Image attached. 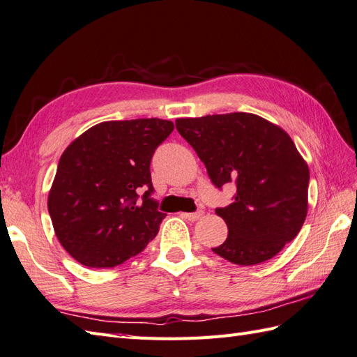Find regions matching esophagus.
I'll use <instances>...</instances> for the list:
<instances>
[{
    "instance_id": "34e87169",
    "label": "esophagus",
    "mask_w": 357,
    "mask_h": 357,
    "mask_svg": "<svg viewBox=\"0 0 357 357\" xmlns=\"http://www.w3.org/2000/svg\"><path fill=\"white\" fill-rule=\"evenodd\" d=\"M204 215V211H197V213H182V217L184 218H187V220H190V222H196V220H199L200 217Z\"/></svg>"
}]
</instances>
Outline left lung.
I'll use <instances>...</instances> for the list:
<instances>
[{
    "label": "left lung",
    "instance_id": "8db88e82",
    "mask_svg": "<svg viewBox=\"0 0 357 357\" xmlns=\"http://www.w3.org/2000/svg\"><path fill=\"white\" fill-rule=\"evenodd\" d=\"M176 130L217 188L236 187L234 202L215 209L227 238L214 253L255 266L296 238L307 214L309 167L280 126L252 113H227L176 119Z\"/></svg>",
    "mask_w": 357,
    "mask_h": 357
}]
</instances>
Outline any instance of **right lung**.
<instances>
[{"label": "right lung", "instance_id": "add662e5", "mask_svg": "<svg viewBox=\"0 0 357 357\" xmlns=\"http://www.w3.org/2000/svg\"><path fill=\"white\" fill-rule=\"evenodd\" d=\"M173 128L157 117L108 121L91 126L63 152L48 211L72 258L90 268L116 267L155 238L166 214L151 197L149 167Z\"/></svg>", "mask_w": 357, "mask_h": 357}]
</instances>
